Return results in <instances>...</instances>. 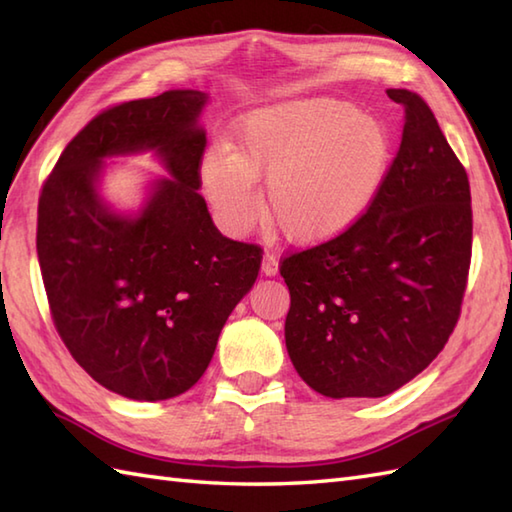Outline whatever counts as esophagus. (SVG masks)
Masks as SVG:
<instances>
[{
  "label": "esophagus",
  "mask_w": 512,
  "mask_h": 512,
  "mask_svg": "<svg viewBox=\"0 0 512 512\" xmlns=\"http://www.w3.org/2000/svg\"><path fill=\"white\" fill-rule=\"evenodd\" d=\"M262 273L266 277H275L279 273V259L273 253H266L262 259Z\"/></svg>",
  "instance_id": "34e87169"
}]
</instances>
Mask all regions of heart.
<instances>
[{
  "label": "heart",
  "mask_w": 512,
  "mask_h": 512,
  "mask_svg": "<svg viewBox=\"0 0 512 512\" xmlns=\"http://www.w3.org/2000/svg\"><path fill=\"white\" fill-rule=\"evenodd\" d=\"M391 165V136L374 116L330 96L284 101L248 112L237 125L231 154L211 151L200 182L228 233L255 226L266 180L268 220L290 242H332L363 220Z\"/></svg>",
  "instance_id": "obj_1"
}]
</instances>
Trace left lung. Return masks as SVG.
Returning <instances> with one entry per match:
<instances>
[{
	"mask_svg": "<svg viewBox=\"0 0 512 512\" xmlns=\"http://www.w3.org/2000/svg\"><path fill=\"white\" fill-rule=\"evenodd\" d=\"M400 149L363 220L284 259L286 347L297 374L328 398H380L416 378L458 323L471 264V189L418 94Z\"/></svg>",
	"mask_w": 512,
	"mask_h": 512,
	"instance_id": "8db88e82",
	"label": "left lung"
}]
</instances>
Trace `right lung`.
<instances>
[{"label":"right lung","instance_id":"obj_1","mask_svg":"<svg viewBox=\"0 0 512 512\" xmlns=\"http://www.w3.org/2000/svg\"><path fill=\"white\" fill-rule=\"evenodd\" d=\"M209 94L169 90L105 110L63 149L43 184L37 255L57 332L118 396L156 402L191 389L253 288L262 250L217 231L200 189ZM151 153L167 177L138 210L102 195L105 159Z\"/></svg>","mask_w":512,"mask_h":512}]
</instances>
